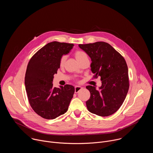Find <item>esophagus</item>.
<instances>
[{"label": "esophagus", "mask_w": 153, "mask_h": 153, "mask_svg": "<svg viewBox=\"0 0 153 153\" xmlns=\"http://www.w3.org/2000/svg\"><path fill=\"white\" fill-rule=\"evenodd\" d=\"M82 89V87L79 86H75V93H79V91Z\"/></svg>", "instance_id": "esophagus-1"}]
</instances>
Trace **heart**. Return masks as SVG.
Returning a JSON list of instances; mask_svg holds the SVG:
<instances>
[{
  "instance_id": "b5f03b06",
  "label": "heart",
  "mask_w": 153,
  "mask_h": 153,
  "mask_svg": "<svg viewBox=\"0 0 153 153\" xmlns=\"http://www.w3.org/2000/svg\"><path fill=\"white\" fill-rule=\"evenodd\" d=\"M74 55H75V57L76 58V59L79 61V62L82 60L83 59L85 58V57H88V55H87V54L83 51H81V50H77L76 51L75 53H74ZM67 59V56L65 55H63L60 59V60H59V65L60 67H62L63 65H64V63L65 62V60H66Z\"/></svg>"
}]
</instances>
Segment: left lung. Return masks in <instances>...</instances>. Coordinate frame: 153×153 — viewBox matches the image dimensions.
Here are the masks:
<instances>
[{
    "instance_id": "left-lung-1",
    "label": "left lung",
    "mask_w": 153,
    "mask_h": 153,
    "mask_svg": "<svg viewBox=\"0 0 153 153\" xmlns=\"http://www.w3.org/2000/svg\"><path fill=\"white\" fill-rule=\"evenodd\" d=\"M79 47L91 59V70L94 78L100 77L102 86L97 90L94 86H86L90 98L86 102L91 113L108 116L116 113L123 103L129 89L128 70L123 57L109 43L97 42L80 44Z\"/></svg>"
}]
</instances>
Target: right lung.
Listing matches in <instances>:
<instances>
[{"instance_id": "1", "label": "right lung", "mask_w": 153, "mask_h": 153, "mask_svg": "<svg viewBox=\"0 0 153 153\" xmlns=\"http://www.w3.org/2000/svg\"><path fill=\"white\" fill-rule=\"evenodd\" d=\"M74 47L73 43L52 42L30 59L25 76L28 102L34 112L46 119H54L66 113L74 93L70 85L56 88L52 83L60 68L59 60Z\"/></svg>"}]
</instances>
